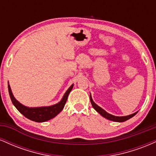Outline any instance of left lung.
<instances>
[{"label":"left lung","mask_w":156,"mask_h":156,"mask_svg":"<svg viewBox=\"0 0 156 156\" xmlns=\"http://www.w3.org/2000/svg\"><path fill=\"white\" fill-rule=\"evenodd\" d=\"M90 101H91V103H92V107L95 109L96 112H98L101 116H103V117H105V119H109V120L122 122H125L128 120V119H130V118L133 117V116H135L136 114H137V112H135L133 113V114H130V115H128V116H125V117H117V116H114L112 115V114H108V113H107L105 110H103V109L101 108V107L98 106L96 103H94L92 98V96H91V94H90Z\"/></svg>","instance_id":"8db88e82"}]
</instances>
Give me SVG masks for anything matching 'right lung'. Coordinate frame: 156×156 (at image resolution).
I'll return each instance as SVG.
<instances>
[{"instance_id":"add662e5","label":"right lung","mask_w":156,"mask_h":156,"mask_svg":"<svg viewBox=\"0 0 156 156\" xmlns=\"http://www.w3.org/2000/svg\"><path fill=\"white\" fill-rule=\"evenodd\" d=\"M73 87V84L67 89V92H65L62 101L57 104L51 105V106H44V107H37V108H29L19 103L12 94V90H11L9 84L8 85L9 93L11 100H12V103L16 107V108L19 111L23 116H25L28 119H31L32 121L37 122H42L50 119H53L57 114H58L62 112V109L64 108V105L67 102L68 95L69 92H71Z\"/></svg>"}]
</instances>
